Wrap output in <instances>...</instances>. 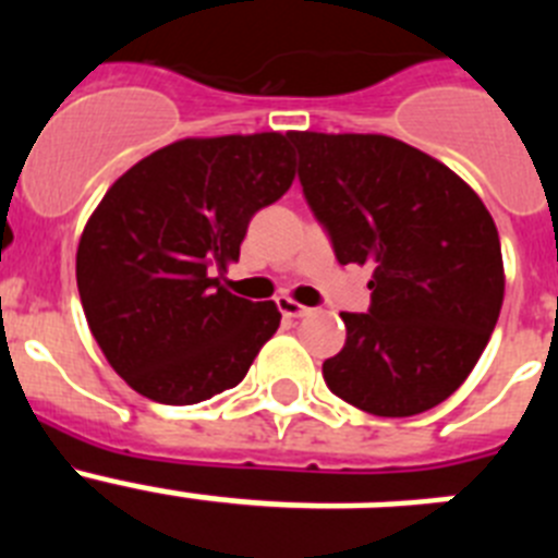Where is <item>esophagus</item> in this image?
Segmentation results:
<instances>
[{"label": "esophagus", "mask_w": 558, "mask_h": 558, "mask_svg": "<svg viewBox=\"0 0 558 558\" xmlns=\"http://www.w3.org/2000/svg\"><path fill=\"white\" fill-rule=\"evenodd\" d=\"M276 304H279V310H282L284 318H304V315L313 313V310L304 307V304H299V302H293V299H288V295H282V299H279Z\"/></svg>", "instance_id": "1"}]
</instances>
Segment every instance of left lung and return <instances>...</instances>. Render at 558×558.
<instances>
[{
	"instance_id": "left-lung-1",
	"label": "left lung",
	"mask_w": 558,
	"mask_h": 558,
	"mask_svg": "<svg viewBox=\"0 0 558 558\" xmlns=\"http://www.w3.org/2000/svg\"><path fill=\"white\" fill-rule=\"evenodd\" d=\"M299 181L340 265H372L368 313H340L324 360L335 397L416 416L470 377L502 304L495 220L450 167L379 133H288Z\"/></svg>"
}]
</instances>
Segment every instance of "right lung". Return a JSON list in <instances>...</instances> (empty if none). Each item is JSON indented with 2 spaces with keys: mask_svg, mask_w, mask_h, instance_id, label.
<instances>
[{
  "mask_svg": "<svg viewBox=\"0 0 558 558\" xmlns=\"http://www.w3.org/2000/svg\"><path fill=\"white\" fill-rule=\"evenodd\" d=\"M282 133L181 140L113 181L77 245L83 313L111 368L161 405L234 388L279 329L274 302L229 293L256 211L295 175Z\"/></svg>",
  "mask_w": 558,
  "mask_h": 558,
  "instance_id": "obj_1",
  "label": "right lung"
}]
</instances>
